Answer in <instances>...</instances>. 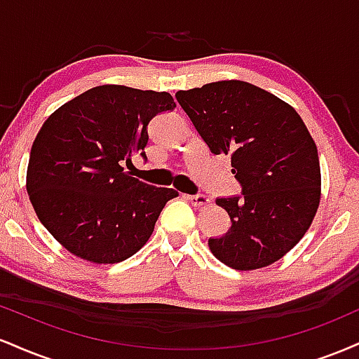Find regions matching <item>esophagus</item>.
Wrapping results in <instances>:
<instances>
[{
	"label": "esophagus",
	"mask_w": 359,
	"mask_h": 359,
	"mask_svg": "<svg viewBox=\"0 0 359 359\" xmlns=\"http://www.w3.org/2000/svg\"><path fill=\"white\" fill-rule=\"evenodd\" d=\"M187 201L194 205V208H204V205L209 203L208 196H204V194H197V196H187Z\"/></svg>",
	"instance_id": "obj_1"
}]
</instances>
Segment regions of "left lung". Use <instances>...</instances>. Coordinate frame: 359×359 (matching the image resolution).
I'll return each instance as SVG.
<instances>
[{"label": "left lung", "instance_id": "obj_1", "mask_svg": "<svg viewBox=\"0 0 359 359\" xmlns=\"http://www.w3.org/2000/svg\"><path fill=\"white\" fill-rule=\"evenodd\" d=\"M177 101L214 155H231L241 197L217 199L231 228L209 240L229 269L248 271L278 262L302 240L320 203L317 147L299 113L245 81L179 90Z\"/></svg>", "mask_w": 359, "mask_h": 359}]
</instances>
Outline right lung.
<instances>
[{
  "instance_id": "obj_1",
  "label": "right lung",
  "mask_w": 359,
  "mask_h": 359,
  "mask_svg": "<svg viewBox=\"0 0 359 359\" xmlns=\"http://www.w3.org/2000/svg\"><path fill=\"white\" fill-rule=\"evenodd\" d=\"M175 108L168 93L104 84L55 109L40 128L27 192L47 231L69 253L96 265L130 258L179 196L140 182L123 168L145 156L148 123Z\"/></svg>"
}]
</instances>
